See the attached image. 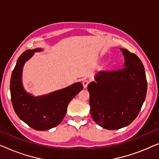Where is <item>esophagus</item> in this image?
Listing matches in <instances>:
<instances>
[{"mask_svg": "<svg viewBox=\"0 0 159 159\" xmlns=\"http://www.w3.org/2000/svg\"><path fill=\"white\" fill-rule=\"evenodd\" d=\"M89 83H90V81H89L88 80H83V82H82V84H83L84 88H88Z\"/></svg>", "mask_w": 159, "mask_h": 159, "instance_id": "1", "label": "esophagus"}]
</instances>
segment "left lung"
<instances>
[{
    "label": "left lung",
    "mask_w": 159,
    "mask_h": 159,
    "mask_svg": "<svg viewBox=\"0 0 159 159\" xmlns=\"http://www.w3.org/2000/svg\"><path fill=\"white\" fill-rule=\"evenodd\" d=\"M124 69L100 71L89 84L90 114L95 122L107 129L129 125L138 116L145 99L147 80L139 57L127 49Z\"/></svg>",
    "instance_id": "1"
}]
</instances>
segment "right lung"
Here are the masks:
<instances>
[{"label":"right lung","mask_w":159,"mask_h":159,"mask_svg":"<svg viewBox=\"0 0 159 159\" xmlns=\"http://www.w3.org/2000/svg\"><path fill=\"white\" fill-rule=\"evenodd\" d=\"M40 48L28 50L17 60L10 82L13 108L21 120L36 130H47L59 125L66 113L71 100L83 88L81 82L42 97L34 98L24 90L21 84L23 65Z\"/></svg>","instance_id":"1"}]
</instances>
